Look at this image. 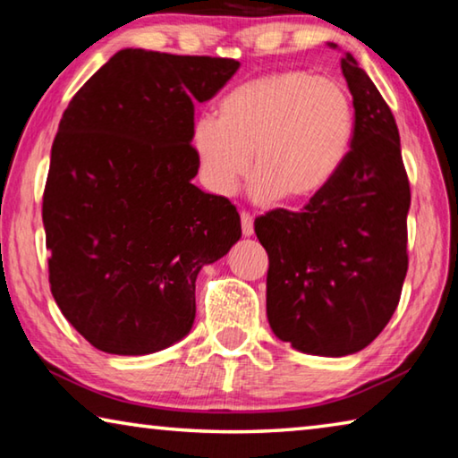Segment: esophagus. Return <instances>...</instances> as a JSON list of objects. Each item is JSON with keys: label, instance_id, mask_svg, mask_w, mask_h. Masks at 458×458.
I'll list each match as a JSON object with an SVG mask.
<instances>
[{"label": "esophagus", "instance_id": "obj_1", "mask_svg": "<svg viewBox=\"0 0 458 458\" xmlns=\"http://www.w3.org/2000/svg\"><path fill=\"white\" fill-rule=\"evenodd\" d=\"M240 224H242V234L250 236L254 232V218L250 212H240Z\"/></svg>", "mask_w": 458, "mask_h": 458}]
</instances>
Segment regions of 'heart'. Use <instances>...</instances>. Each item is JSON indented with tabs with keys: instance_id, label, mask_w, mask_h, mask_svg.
Returning a JSON list of instances; mask_svg holds the SVG:
<instances>
[{
	"instance_id": "1",
	"label": "heart",
	"mask_w": 458,
	"mask_h": 458,
	"mask_svg": "<svg viewBox=\"0 0 458 458\" xmlns=\"http://www.w3.org/2000/svg\"><path fill=\"white\" fill-rule=\"evenodd\" d=\"M353 103L337 81L303 71L259 76L201 114L191 143L201 180L230 196L250 161L260 201H301L319 193L344 165L353 139Z\"/></svg>"
}]
</instances>
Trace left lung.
I'll use <instances>...</instances> for the list:
<instances>
[{
	"instance_id": "1",
	"label": "left lung",
	"mask_w": 458,
	"mask_h": 458,
	"mask_svg": "<svg viewBox=\"0 0 458 458\" xmlns=\"http://www.w3.org/2000/svg\"><path fill=\"white\" fill-rule=\"evenodd\" d=\"M352 149L301 212L254 220L268 254L267 315L275 335L313 355H350L392 319L408 270L410 182L390 106L352 54Z\"/></svg>"
}]
</instances>
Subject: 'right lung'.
<instances>
[{
  "label": "right lung",
  "instance_id": "1",
  "mask_svg": "<svg viewBox=\"0 0 458 458\" xmlns=\"http://www.w3.org/2000/svg\"><path fill=\"white\" fill-rule=\"evenodd\" d=\"M238 66L127 48L62 114L42 199L50 291L100 352L145 355L188 335L199 268L242 234L230 199L191 183L190 143L193 105Z\"/></svg>",
  "mask_w": 458,
  "mask_h": 458
}]
</instances>
